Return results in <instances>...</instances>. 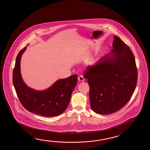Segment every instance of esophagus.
Segmentation results:
<instances>
[{
	"label": "esophagus",
	"instance_id": "obj_1",
	"mask_svg": "<svg viewBox=\"0 0 150 150\" xmlns=\"http://www.w3.org/2000/svg\"><path fill=\"white\" fill-rule=\"evenodd\" d=\"M78 79H79V81H84V78H83V76H81V75H79L78 77Z\"/></svg>",
	"mask_w": 150,
	"mask_h": 150
}]
</instances>
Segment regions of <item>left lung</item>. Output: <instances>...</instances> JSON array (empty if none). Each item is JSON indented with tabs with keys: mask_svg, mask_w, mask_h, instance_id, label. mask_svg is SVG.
Here are the masks:
<instances>
[{
	"mask_svg": "<svg viewBox=\"0 0 150 150\" xmlns=\"http://www.w3.org/2000/svg\"><path fill=\"white\" fill-rule=\"evenodd\" d=\"M113 49L83 72L89 86L91 108L97 113L108 115L122 108L135 91L138 70L129 47L114 36Z\"/></svg>",
	"mask_w": 150,
	"mask_h": 150,
	"instance_id": "1",
	"label": "left lung"
}]
</instances>
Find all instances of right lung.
I'll list each match as a JSON object with an SVG mask.
<instances>
[{
    "mask_svg": "<svg viewBox=\"0 0 150 150\" xmlns=\"http://www.w3.org/2000/svg\"><path fill=\"white\" fill-rule=\"evenodd\" d=\"M26 47L16 57L12 81L18 97L23 107L32 113L54 117L64 112L69 105L71 93L77 83V75L59 79L44 91H35L25 85L20 73V59Z\"/></svg>",
    "mask_w": 150,
    "mask_h": 150,
    "instance_id": "obj_1",
    "label": "right lung"
}]
</instances>
